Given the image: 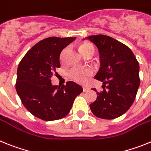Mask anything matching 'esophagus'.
<instances>
[{
	"instance_id": "obj_1",
	"label": "esophagus",
	"mask_w": 151,
	"mask_h": 151,
	"mask_svg": "<svg viewBox=\"0 0 151 151\" xmlns=\"http://www.w3.org/2000/svg\"><path fill=\"white\" fill-rule=\"evenodd\" d=\"M90 90V88L88 87H83V91L84 92H86V91H88Z\"/></svg>"
}]
</instances>
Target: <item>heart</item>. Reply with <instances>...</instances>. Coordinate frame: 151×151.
Segmentation results:
<instances>
[{
	"label": "heart",
	"instance_id": "obj_1",
	"mask_svg": "<svg viewBox=\"0 0 151 151\" xmlns=\"http://www.w3.org/2000/svg\"><path fill=\"white\" fill-rule=\"evenodd\" d=\"M80 52L82 55L88 53H94V47L88 42H85L80 45ZM92 75L91 69H81V68H73L69 73V76L71 79L78 83H85L88 78Z\"/></svg>",
	"mask_w": 151,
	"mask_h": 151
}]
</instances>
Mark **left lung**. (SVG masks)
<instances>
[{
	"label": "left lung",
	"instance_id": "8db88e82",
	"mask_svg": "<svg viewBox=\"0 0 151 151\" xmlns=\"http://www.w3.org/2000/svg\"><path fill=\"white\" fill-rule=\"evenodd\" d=\"M99 50L101 68L94 78L103 82L104 91L90 104L98 118L113 119L120 116L132 105L140 85L139 63L129 47L110 36L87 37ZM107 89H105V88Z\"/></svg>",
	"mask_w": 151,
	"mask_h": 151
}]
</instances>
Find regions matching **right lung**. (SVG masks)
<instances>
[{
	"mask_svg": "<svg viewBox=\"0 0 151 151\" xmlns=\"http://www.w3.org/2000/svg\"><path fill=\"white\" fill-rule=\"evenodd\" d=\"M76 37H50L32 47L19 64L16 89L22 104L35 116L45 121L60 119L71 110L82 86L67 82L53 85L51 78L60 67V56Z\"/></svg>",
	"mask_w": 151,
	"mask_h": 151,
	"instance_id": "1",
	"label": "right lung"
}]
</instances>
